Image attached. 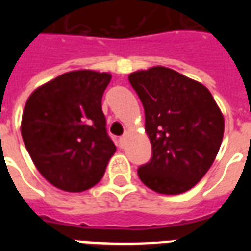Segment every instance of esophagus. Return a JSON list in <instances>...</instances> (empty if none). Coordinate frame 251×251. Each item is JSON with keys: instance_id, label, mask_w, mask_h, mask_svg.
Wrapping results in <instances>:
<instances>
[{"instance_id": "1", "label": "esophagus", "mask_w": 251, "mask_h": 251, "mask_svg": "<svg viewBox=\"0 0 251 251\" xmlns=\"http://www.w3.org/2000/svg\"><path fill=\"white\" fill-rule=\"evenodd\" d=\"M125 144H126V134H124V136H122V137H120V145H121V148L125 147Z\"/></svg>"}]
</instances>
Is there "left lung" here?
Masks as SVG:
<instances>
[{
    "label": "left lung",
    "mask_w": 251,
    "mask_h": 251,
    "mask_svg": "<svg viewBox=\"0 0 251 251\" xmlns=\"http://www.w3.org/2000/svg\"><path fill=\"white\" fill-rule=\"evenodd\" d=\"M145 111L152 157L138 168L144 184L177 195L194 187L214 163L225 120L211 93L199 82L167 67L129 75Z\"/></svg>",
    "instance_id": "obj_1"
}]
</instances>
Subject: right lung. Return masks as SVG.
Returning <instances> with one entry per match:
<instances>
[{
	"instance_id": "1",
	"label": "right lung",
	"mask_w": 251,
	"mask_h": 251,
	"mask_svg": "<svg viewBox=\"0 0 251 251\" xmlns=\"http://www.w3.org/2000/svg\"><path fill=\"white\" fill-rule=\"evenodd\" d=\"M111 75L80 70L35 90L21 136L36 168L56 188L82 192L103 177L115 145L106 130L102 95Z\"/></svg>"
}]
</instances>
